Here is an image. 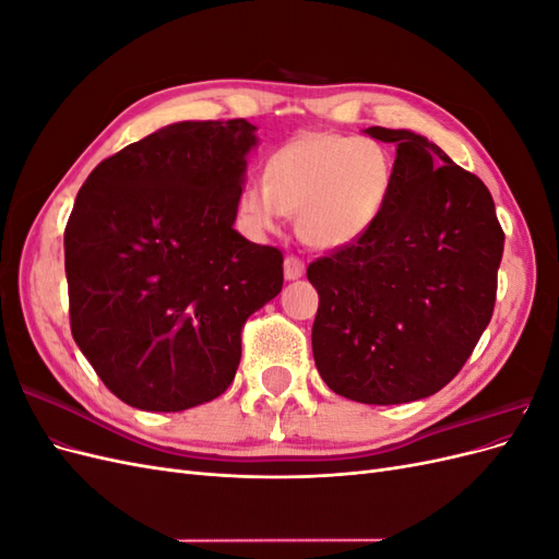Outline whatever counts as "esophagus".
<instances>
[{"instance_id": "34e87169", "label": "esophagus", "mask_w": 559, "mask_h": 559, "mask_svg": "<svg viewBox=\"0 0 559 559\" xmlns=\"http://www.w3.org/2000/svg\"><path fill=\"white\" fill-rule=\"evenodd\" d=\"M302 273H306V263H302L298 257H286L284 259V277L286 280H298L302 277Z\"/></svg>"}]
</instances>
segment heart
<instances>
[{
    "instance_id": "b5f03b06",
    "label": "heart",
    "mask_w": 559,
    "mask_h": 559,
    "mask_svg": "<svg viewBox=\"0 0 559 559\" xmlns=\"http://www.w3.org/2000/svg\"><path fill=\"white\" fill-rule=\"evenodd\" d=\"M392 183L394 158L382 142L302 132L267 158L263 183L242 186L238 216L253 233H273L284 214H296L310 247L341 249L373 228Z\"/></svg>"
}]
</instances>
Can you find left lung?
<instances>
[{
  "instance_id": "1",
  "label": "left lung",
  "mask_w": 559,
  "mask_h": 559,
  "mask_svg": "<svg viewBox=\"0 0 559 559\" xmlns=\"http://www.w3.org/2000/svg\"><path fill=\"white\" fill-rule=\"evenodd\" d=\"M396 146L386 205L357 242L308 265L319 294L312 354L345 399H427L460 373L495 312L503 230L487 186L411 130L366 128Z\"/></svg>"
}]
</instances>
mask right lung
Returning a JSON list of instances; mask_svg holds the SVG:
<instances>
[{
	"label": "right lung",
	"mask_w": 559,
	"mask_h": 559,
	"mask_svg": "<svg viewBox=\"0 0 559 559\" xmlns=\"http://www.w3.org/2000/svg\"><path fill=\"white\" fill-rule=\"evenodd\" d=\"M257 128L183 121L105 158L64 228L72 335L132 408L222 396L245 321L282 292L284 257L233 228Z\"/></svg>",
	"instance_id": "1"
}]
</instances>
